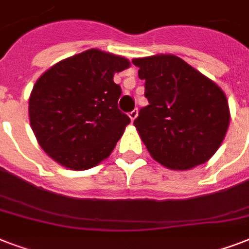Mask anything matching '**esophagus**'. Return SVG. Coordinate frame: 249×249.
<instances>
[{"instance_id":"34e87169","label":"esophagus","mask_w":249,"mask_h":249,"mask_svg":"<svg viewBox=\"0 0 249 249\" xmlns=\"http://www.w3.org/2000/svg\"><path fill=\"white\" fill-rule=\"evenodd\" d=\"M138 116V109H133L132 112H129V117H130V120L134 121L136 120V117Z\"/></svg>"}]
</instances>
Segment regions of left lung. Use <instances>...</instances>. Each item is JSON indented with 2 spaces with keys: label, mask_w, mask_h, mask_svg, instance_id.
Returning <instances> with one entry per match:
<instances>
[{
  "label": "left lung",
  "mask_w": 249,
  "mask_h": 249,
  "mask_svg": "<svg viewBox=\"0 0 249 249\" xmlns=\"http://www.w3.org/2000/svg\"><path fill=\"white\" fill-rule=\"evenodd\" d=\"M148 106L134 126L150 155L174 170L208 161L230 123L226 95L218 85L172 54L137 58Z\"/></svg>",
  "instance_id": "obj_1"
}]
</instances>
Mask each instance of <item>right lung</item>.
<instances>
[{
    "mask_svg": "<svg viewBox=\"0 0 249 249\" xmlns=\"http://www.w3.org/2000/svg\"><path fill=\"white\" fill-rule=\"evenodd\" d=\"M126 58L89 49L49 68L29 97V123L42 150L68 169L85 170L107 159L130 123L117 107L113 75Z\"/></svg>",
    "mask_w": 249,
    "mask_h": 249,
    "instance_id": "obj_1",
    "label": "right lung"
}]
</instances>
